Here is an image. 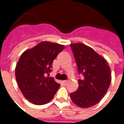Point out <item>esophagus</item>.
Returning <instances> with one entry per match:
<instances>
[{"instance_id":"34e87169","label":"esophagus","mask_w":124,"mask_h":124,"mask_svg":"<svg viewBox=\"0 0 124 124\" xmlns=\"http://www.w3.org/2000/svg\"><path fill=\"white\" fill-rule=\"evenodd\" d=\"M63 83L66 85V84H67V83H68V81H67V80H64V81H63Z\"/></svg>"}]
</instances>
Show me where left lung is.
Here are the masks:
<instances>
[{
    "label": "left lung",
    "instance_id": "1",
    "mask_svg": "<svg viewBox=\"0 0 124 124\" xmlns=\"http://www.w3.org/2000/svg\"><path fill=\"white\" fill-rule=\"evenodd\" d=\"M79 73V87L70 93L73 102L82 108L97 104L104 97L111 82V71L104 58L82 43L71 44Z\"/></svg>",
    "mask_w": 124,
    "mask_h": 124
}]
</instances>
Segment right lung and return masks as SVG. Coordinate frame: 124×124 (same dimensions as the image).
<instances>
[{
  "label": "right lung",
  "instance_id": "add662e5",
  "mask_svg": "<svg viewBox=\"0 0 124 124\" xmlns=\"http://www.w3.org/2000/svg\"><path fill=\"white\" fill-rule=\"evenodd\" d=\"M64 48V45L42 41L21 55L16 66V78L23 95L31 103L43 105L54 98L60 84L46 75Z\"/></svg>",
  "mask_w": 124,
  "mask_h": 124
}]
</instances>
